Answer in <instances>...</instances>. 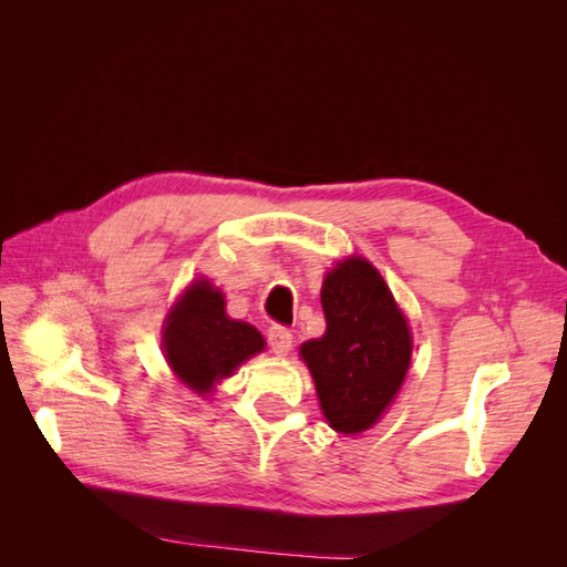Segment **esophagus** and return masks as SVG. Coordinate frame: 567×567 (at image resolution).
<instances>
[{
    "instance_id": "esophagus-1",
    "label": "esophagus",
    "mask_w": 567,
    "mask_h": 567,
    "mask_svg": "<svg viewBox=\"0 0 567 567\" xmlns=\"http://www.w3.org/2000/svg\"><path fill=\"white\" fill-rule=\"evenodd\" d=\"M267 340L274 354H288L290 348H293V333L284 329V326H271L267 331Z\"/></svg>"
}]
</instances>
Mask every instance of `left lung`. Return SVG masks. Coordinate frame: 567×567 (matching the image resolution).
<instances>
[{
  "label": "left lung",
  "instance_id": "8db88e82",
  "mask_svg": "<svg viewBox=\"0 0 567 567\" xmlns=\"http://www.w3.org/2000/svg\"><path fill=\"white\" fill-rule=\"evenodd\" d=\"M326 331L300 346L319 406L336 433L357 435L379 423L411 362V331L381 271L359 255L323 277Z\"/></svg>",
  "mask_w": 567,
  "mask_h": 567
}]
</instances>
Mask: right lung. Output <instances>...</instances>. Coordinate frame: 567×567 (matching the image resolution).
<instances>
[{
	"instance_id": "obj_1",
	"label": "right lung",
	"mask_w": 567,
	"mask_h": 567,
	"mask_svg": "<svg viewBox=\"0 0 567 567\" xmlns=\"http://www.w3.org/2000/svg\"><path fill=\"white\" fill-rule=\"evenodd\" d=\"M265 350V338L246 321L225 312V296L198 279L169 310L163 326V352L177 379L198 398L234 375L246 359Z\"/></svg>"
}]
</instances>
